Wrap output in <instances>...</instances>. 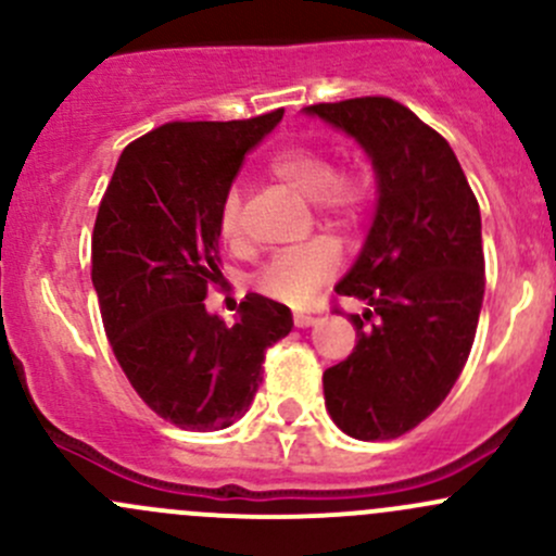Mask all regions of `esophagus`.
<instances>
[{"label": "esophagus", "instance_id": "1", "mask_svg": "<svg viewBox=\"0 0 556 556\" xmlns=\"http://www.w3.org/2000/svg\"><path fill=\"white\" fill-rule=\"evenodd\" d=\"M319 317H314V314H309V312H295L293 314V323L299 325V328H309V325H314L317 323Z\"/></svg>", "mask_w": 556, "mask_h": 556}]
</instances>
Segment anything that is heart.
<instances>
[{
  "instance_id": "b5f03b06",
  "label": "heart",
  "mask_w": 556,
  "mask_h": 556,
  "mask_svg": "<svg viewBox=\"0 0 556 556\" xmlns=\"http://www.w3.org/2000/svg\"><path fill=\"white\" fill-rule=\"evenodd\" d=\"M266 169L282 179L306 199H314L317 210L339 226H350L363 215L368 204V188L357 174L336 172V164L314 148H285L268 159ZM217 233L223 242H242V195L237 188L228 190L217 210ZM339 268V250L325 239L290 247L268 257L257 271L255 285L268 299L285 304H306L323 282H328Z\"/></svg>"
}]
</instances>
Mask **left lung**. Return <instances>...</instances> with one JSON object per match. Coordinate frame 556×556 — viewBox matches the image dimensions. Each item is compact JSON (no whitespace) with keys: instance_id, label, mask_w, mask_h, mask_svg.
I'll list each match as a JSON object with an SVG mask.
<instances>
[{"instance_id":"obj_1","label":"left lung","mask_w":556,"mask_h":556,"mask_svg":"<svg viewBox=\"0 0 556 556\" xmlns=\"http://www.w3.org/2000/svg\"><path fill=\"white\" fill-rule=\"evenodd\" d=\"M355 137L379 182L374 226L336 293L366 304L346 361L323 374L346 435L387 441L444 403L473 346L484 301L479 201L439 131L387 97L306 106Z\"/></svg>"}]
</instances>
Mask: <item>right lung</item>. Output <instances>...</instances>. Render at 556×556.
Instances as JSON below:
<instances>
[{"mask_svg": "<svg viewBox=\"0 0 556 556\" xmlns=\"http://www.w3.org/2000/svg\"><path fill=\"white\" fill-rule=\"evenodd\" d=\"M282 112L153 128L123 150L99 204L91 279L106 339L137 395L182 430L237 422L266 350L293 328L288 306L257 293L233 325L204 306L220 277L223 195Z\"/></svg>", "mask_w": 556, "mask_h": 556, "instance_id": "right-lung-1", "label": "right lung"}]
</instances>
